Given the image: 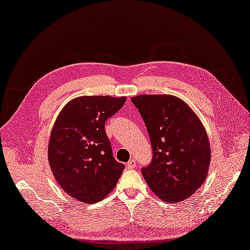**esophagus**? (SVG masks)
Listing matches in <instances>:
<instances>
[{"mask_svg":"<svg viewBox=\"0 0 250 250\" xmlns=\"http://www.w3.org/2000/svg\"><path fill=\"white\" fill-rule=\"evenodd\" d=\"M137 167V163L135 159H131L128 162H127V167L128 168H135Z\"/></svg>","mask_w":250,"mask_h":250,"instance_id":"esophagus-1","label":"esophagus"}]
</instances>
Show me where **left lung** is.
<instances>
[{"mask_svg":"<svg viewBox=\"0 0 250 250\" xmlns=\"http://www.w3.org/2000/svg\"><path fill=\"white\" fill-rule=\"evenodd\" d=\"M147 129L153 157L142 175L166 203L190 197L203 185L211 150L203 124L190 107L172 95L131 97Z\"/></svg>","mask_w":250,"mask_h":250,"instance_id":"obj_1","label":"left lung"}]
</instances>
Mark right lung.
<instances>
[{
	"mask_svg": "<svg viewBox=\"0 0 250 250\" xmlns=\"http://www.w3.org/2000/svg\"><path fill=\"white\" fill-rule=\"evenodd\" d=\"M125 102L126 97H77L55 122L48 162L60 187L79 202H100L113 190L124 171V164L113 158L105 123Z\"/></svg>",
	"mask_w": 250,
	"mask_h": 250,
	"instance_id": "right-lung-1",
	"label": "right lung"
}]
</instances>
